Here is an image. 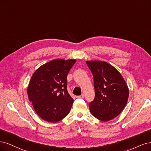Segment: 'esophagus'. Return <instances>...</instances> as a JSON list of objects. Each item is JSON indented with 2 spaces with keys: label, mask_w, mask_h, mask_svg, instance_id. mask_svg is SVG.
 I'll list each match as a JSON object with an SVG mask.
<instances>
[{
  "label": "esophagus",
  "mask_w": 151,
  "mask_h": 151,
  "mask_svg": "<svg viewBox=\"0 0 151 151\" xmlns=\"http://www.w3.org/2000/svg\"><path fill=\"white\" fill-rule=\"evenodd\" d=\"M76 98L77 99H83L84 98V95H78V96H76Z\"/></svg>",
  "instance_id": "1"
}]
</instances>
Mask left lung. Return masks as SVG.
Here are the masks:
<instances>
[{
    "mask_svg": "<svg viewBox=\"0 0 151 151\" xmlns=\"http://www.w3.org/2000/svg\"><path fill=\"white\" fill-rule=\"evenodd\" d=\"M93 76L95 98L90 102L91 114L101 121L114 119L123 110L129 98V89L120 73L109 63L87 61Z\"/></svg>",
    "mask_w": 151,
    "mask_h": 151,
    "instance_id": "obj_1",
    "label": "left lung"
}]
</instances>
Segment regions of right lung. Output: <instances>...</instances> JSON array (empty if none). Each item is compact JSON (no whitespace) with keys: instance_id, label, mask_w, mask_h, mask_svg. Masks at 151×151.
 Masks as SVG:
<instances>
[{"instance_id":"1","label":"right lung","mask_w":151,"mask_h":151,"mask_svg":"<svg viewBox=\"0 0 151 151\" xmlns=\"http://www.w3.org/2000/svg\"><path fill=\"white\" fill-rule=\"evenodd\" d=\"M75 60H55L34 73L27 88L29 100L41 119L60 121L69 114L73 99L67 90V75Z\"/></svg>"}]
</instances>
